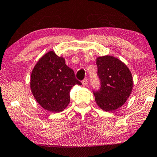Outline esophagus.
<instances>
[{
  "mask_svg": "<svg viewBox=\"0 0 157 157\" xmlns=\"http://www.w3.org/2000/svg\"><path fill=\"white\" fill-rule=\"evenodd\" d=\"M88 79L87 78H85V79H83L82 84L84 86H86L88 84Z\"/></svg>",
  "mask_w": 157,
  "mask_h": 157,
  "instance_id": "obj_1",
  "label": "esophagus"
}]
</instances>
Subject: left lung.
<instances>
[{"label": "left lung", "instance_id": "left-lung-1", "mask_svg": "<svg viewBox=\"0 0 157 157\" xmlns=\"http://www.w3.org/2000/svg\"><path fill=\"white\" fill-rule=\"evenodd\" d=\"M97 66L100 87L93 89L95 101L103 110L113 111L129 97L133 88L132 75L123 63L113 56L98 57Z\"/></svg>", "mask_w": 157, "mask_h": 157}]
</instances>
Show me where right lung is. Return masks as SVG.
<instances>
[{
  "mask_svg": "<svg viewBox=\"0 0 157 157\" xmlns=\"http://www.w3.org/2000/svg\"><path fill=\"white\" fill-rule=\"evenodd\" d=\"M81 84L64 58L53 51L38 61L30 77V88L36 101L52 112L63 111L70 101L71 89Z\"/></svg>",
  "mask_w": 157,
  "mask_h": 157,
  "instance_id": "add662e5",
  "label": "right lung"
}]
</instances>
